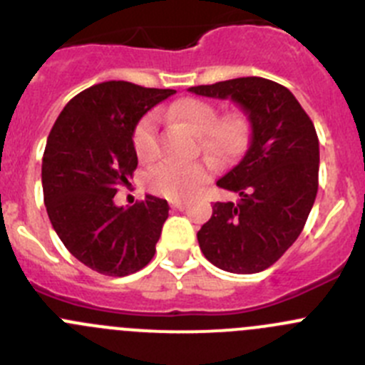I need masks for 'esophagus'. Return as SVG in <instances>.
Masks as SVG:
<instances>
[{
	"label": "esophagus",
	"mask_w": 365,
	"mask_h": 365,
	"mask_svg": "<svg viewBox=\"0 0 365 365\" xmlns=\"http://www.w3.org/2000/svg\"><path fill=\"white\" fill-rule=\"evenodd\" d=\"M171 208L185 210L187 208V203H182V201H171Z\"/></svg>",
	"instance_id": "34e87169"
}]
</instances>
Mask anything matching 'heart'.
I'll return each mask as SVG.
<instances>
[{"label": "heart", "instance_id": "heart-1", "mask_svg": "<svg viewBox=\"0 0 365 365\" xmlns=\"http://www.w3.org/2000/svg\"><path fill=\"white\" fill-rule=\"evenodd\" d=\"M169 116L200 135L203 152L215 162L238 155L249 138V123L242 114L233 113L219 118V111L210 102L200 98H183L169 109ZM155 114H146L132 132V145L138 159L152 160L159 152ZM210 178V165L205 162L180 164L164 160L150 169L145 176L150 190L171 200H183L196 194Z\"/></svg>", "mask_w": 365, "mask_h": 365}]
</instances>
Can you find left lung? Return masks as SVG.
Returning a JSON list of instances; mask_svg holds the SVG:
<instances>
[{"instance_id":"8db88e82","label":"left lung","mask_w":365,"mask_h":365,"mask_svg":"<svg viewBox=\"0 0 365 365\" xmlns=\"http://www.w3.org/2000/svg\"><path fill=\"white\" fill-rule=\"evenodd\" d=\"M189 91L230 98L251 123L247 152L217 182L240 200L212 206V217L197 231L201 251L220 270L263 272L295 244L314 205L319 171L314 125L288 88L263 77H238Z\"/></svg>"}]
</instances>
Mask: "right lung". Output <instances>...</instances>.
<instances>
[{
    "label": "right lung",
    "mask_w": 365,
    "mask_h": 365,
    "mask_svg": "<svg viewBox=\"0 0 365 365\" xmlns=\"http://www.w3.org/2000/svg\"><path fill=\"white\" fill-rule=\"evenodd\" d=\"M173 93L127 81L95 84L76 95L51 128L42 159L47 215L70 254L98 274L125 277L155 254L168 201L146 194L123 208L114 194L138 168L135 125Z\"/></svg>",
    "instance_id": "right-lung-1"
}]
</instances>
